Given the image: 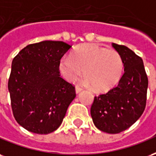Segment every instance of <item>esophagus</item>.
<instances>
[{
    "label": "esophagus",
    "instance_id": "esophagus-1",
    "mask_svg": "<svg viewBox=\"0 0 156 156\" xmlns=\"http://www.w3.org/2000/svg\"><path fill=\"white\" fill-rule=\"evenodd\" d=\"M81 90H82V88H81L80 86H76V94L80 93V92L81 91Z\"/></svg>",
    "mask_w": 156,
    "mask_h": 156
}]
</instances>
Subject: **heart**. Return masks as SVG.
<instances>
[{"mask_svg":"<svg viewBox=\"0 0 156 156\" xmlns=\"http://www.w3.org/2000/svg\"><path fill=\"white\" fill-rule=\"evenodd\" d=\"M62 76L74 82L82 76L87 84L99 91H105L116 85L122 76V58L114 49L96 44H86L74 51L71 57L65 56L59 66Z\"/></svg>","mask_w":156,"mask_h":156,"instance_id":"1","label":"heart"}]
</instances>
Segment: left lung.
<instances>
[{
	"label": "left lung",
	"instance_id": "left-lung-1",
	"mask_svg": "<svg viewBox=\"0 0 156 156\" xmlns=\"http://www.w3.org/2000/svg\"><path fill=\"white\" fill-rule=\"evenodd\" d=\"M124 64L115 87L95 96L90 115L95 126L109 134L122 132L141 116L146 105L148 78L142 59L125 45L112 43Z\"/></svg>",
	"mask_w": 156,
	"mask_h": 156
}]
</instances>
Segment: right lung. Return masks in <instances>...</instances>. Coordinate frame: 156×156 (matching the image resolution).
<instances>
[{
  "mask_svg": "<svg viewBox=\"0 0 156 156\" xmlns=\"http://www.w3.org/2000/svg\"><path fill=\"white\" fill-rule=\"evenodd\" d=\"M71 45L44 41L27 45L12 61L8 81L13 115L36 134H49L61 126L76 97L75 86L61 78V57Z\"/></svg>",
  "mask_w": 156,
  "mask_h": 156,
  "instance_id": "obj_1",
  "label": "right lung"
}]
</instances>
